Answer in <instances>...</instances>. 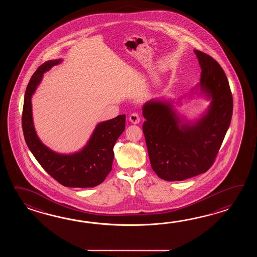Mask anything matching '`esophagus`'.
Segmentation results:
<instances>
[{
	"instance_id": "1",
	"label": "esophagus",
	"mask_w": 257,
	"mask_h": 257,
	"mask_svg": "<svg viewBox=\"0 0 257 257\" xmlns=\"http://www.w3.org/2000/svg\"><path fill=\"white\" fill-rule=\"evenodd\" d=\"M130 121L132 124H139L141 121V115H139L138 113H132L130 115Z\"/></svg>"
}]
</instances>
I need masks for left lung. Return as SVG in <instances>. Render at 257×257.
<instances>
[{"instance_id": "left-lung-1", "label": "left lung", "mask_w": 257, "mask_h": 257, "mask_svg": "<svg viewBox=\"0 0 257 257\" xmlns=\"http://www.w3.org/2000/svg\"><path fill=\"white\" fill-rule=\"evenodd\" d=\"M195 53L202 70L200 87L212 98L208 113L193 125L179 126L170 104L151 101L142 109L150 162L164 180L183 181L206 173L213 165L232 116L233 99L221 66L202 51Z\"/></svg>"}]
</instances>
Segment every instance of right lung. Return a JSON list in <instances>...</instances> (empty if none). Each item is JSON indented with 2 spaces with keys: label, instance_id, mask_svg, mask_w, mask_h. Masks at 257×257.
Instances as JSON below:
<instances>
[{
  "label": "right lung",
  "instance_id": "add662e5",
  "mask_svg": "<svg viewBox=\"0 0 257 257\" xmlns=\"http://www.w3.org/2000/svg\"><path fill=\"white\" fill-rule=\"evenodd\" d=\"M61 60H49L35 71L26 90L22 113L25 141L35 158L55 180L68 187H93L104 182L112 170L114 145L125 130L126 115L100 123L87 145L79 153L63 155L50 151L39 141L34 128L31 97L45 71L59 64Z\"/></svg>",
  "mask_w": 257,
  "mask_h": 257
}]
</instances>
